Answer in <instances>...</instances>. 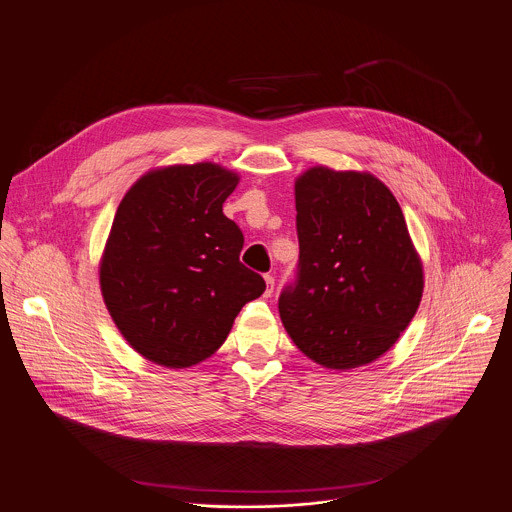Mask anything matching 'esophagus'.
I'll use <instances>...</instances> for the list:
<instances>
[{"instance_id": "obj_1", "label": "esophagus", "mask_w": 512, "mask_h": 512, "mask_svg": "<svg viewBox=\"0 0 512 512\" xmlns=\"http://www.w3.org/2000/svg\"><path fill=\"white\" fill-rule=\"evenodd\" d=\"M265 283H267V289H265V297H271L273 293V287H275V277L273 275H265Z\"/></svg>"}]
</instances>
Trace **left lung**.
I'll return each instance as SVG.
<instances>
[{
	"label": "left lung",
	"mask_w": 512,
	"mask_h": 512,
	"mask_svg": "<svg viewBox=\"0 0 512 512\" xmlns=\"http://www.w3.org/2000/svg\"><path fill=\"white\" fill-rule=\"evenodd\" d=\"M299 265L279 297L293 344L352 370L384 356L410 325L424 269L404 213L370 173L311 166L295 181Z\"/></svg>",
	"instance_id": "obj_1"
}]
</instances>
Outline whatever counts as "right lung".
I'll return each mask as SVG.
<instances>
[{
	"mask_svg": "<svg viewBox=\"0 0 512 512\" xmlns=\"http://www.w3.org/2000/svg\"><path fill=\"white\" fill-rule=\"evenodd\" d=\"M239 175L215 162L148 170L124 195L100 257V291L128 346L183 370L211 358L265 291L223 215Z\"/></svg>",
	"mask_w": 512,
	"mask_h": 512,
	"instance_id": "1",
	"label": "right lung"
}]
</instances>
